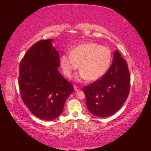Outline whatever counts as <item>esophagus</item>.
<instances>
[{"label":"esophagus","mask_w":151,"mask_h":151,"mask_svg":"<svg viewBox=\"0 0 151 151\" xmlns=\"http://www.w3.org/2000/svg\"><path fill=\"white\" fill-rule=\"evenodd\" d=\"M74 88H75V91H79V90H80V88H79L78 87V86H74Z\"/></svg>","instance_id":"esophagus-1"}]
</instances>
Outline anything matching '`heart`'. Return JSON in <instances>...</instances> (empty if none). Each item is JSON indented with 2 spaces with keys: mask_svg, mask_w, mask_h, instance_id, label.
Wrapping results in <instances>:
<instances>
[{
  "mask_svg": "<svg viewBox=\"0 0 151 151\" xmlns=\"http://www.w3.org/2000/svg\"><path fill=\"white\" fill-rule=\"evenodd\" d=\"M112 58L110 48L95 42L84 43L74 48L70 55H63L60 65L64 75L71 78L79 68L77 79L93 81L103 76L109 68Z\"/></svg>",
  "mask_w": 151,
  "mask_h": 151,
  "instance_id": "obj_1",
  "label": "heart"
}]
</instances>
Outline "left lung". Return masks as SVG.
Listing matches in <instances>:
<instances>
[{
	"instance_id": "1",
	"label": "left lung",
	"mask_w": 151,
	"mask_h": 151,
	"mask_svg": "<svg viewBox=\"0 0 151 151\" xmlns=\"http://www.w3.org/2000/svg\"><path fill=\"white\" fill-rule=\"evenodd\" d=\"M109 70L98 80L83 87L89 112L96 116L106 117L116 112L129 96L131 75L127 63L115 51Z\"/></svg>"
}]
</instances>
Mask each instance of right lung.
<instances>
[{
    "label": "right lung",
    "instance_id": "1",
    "mask_svg": "<svg viewBox=\"0 0 151 151\" xmlns=\"http://www.w3.org/2000/svg\"><path fill=\"white\" fill-rule=\"evenodd\" d=\"M59 54L52 40H39L20 60L19 85L22 100L38 118L50 121L60 115L74 87L58 72Z\"/></svg>",
    "mask_w": 151,
    "mask_h": 151
}]
</instances>
